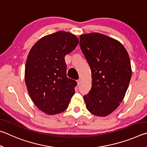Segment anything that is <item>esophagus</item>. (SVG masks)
I'll use <instances>...</instances> for the list:
<instances>
[{
  "instance_id": "1",
  "label": "esophagus",
  "mask_w": 147,
  "mask_h": 147,
  "mask_svg": "<svg viewBox=\"0 0 147 147\" xmlns=\"http://www.w3.org/2000/svg\"><path fill=\"white\" fill-rule=\"evenodd\" d=\"M77 82H78V85H79V84H81V79H79L78 81H77Z\"/></svg>"
}]
</instances>
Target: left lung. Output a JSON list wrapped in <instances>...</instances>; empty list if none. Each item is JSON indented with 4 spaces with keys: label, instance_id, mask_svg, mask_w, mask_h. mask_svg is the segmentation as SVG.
I'll list each match as a JSON object with an SVG mask.
<instances>
[{
    "label": "left lung",
    "instance_id": "left-lung-1",
    "mask_svg": "<svg viewBox=\"0 0 147 147\" xmlns=\"http://www.w3.org/2000/svg\"><path fill=\"white\" fill-rule=\"evenodd\" d=\"M79 45L92 71V88L84 96L87 110L105 117L124 99L132 68L127 50L119 41L99 33L80 36Z\"/></svg>",
    "mask_w": 147,
    "mask_h": 147
}]
</instances>
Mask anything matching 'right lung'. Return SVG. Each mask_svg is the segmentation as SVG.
Masks as SVG:
<instances>
[{
  "instance_id": "add662e5",
  "label": "right lung",
  "mask_w": 147,
  "mask_h": 147,
  "mask_svg": "<svg viewBox=\"0 0 147 147\" xmlns=\"http://www.w3.org/2000/svg\"><path fill=\"white\" fill-rule=\"evenodd\" d=\"M78 43L75 35L59 31L40 38L28 53L24 74L28 94L48 115L64 112L75 93L77 83L67 78L64 57Z\"/></svg>"
}]
</instances>
